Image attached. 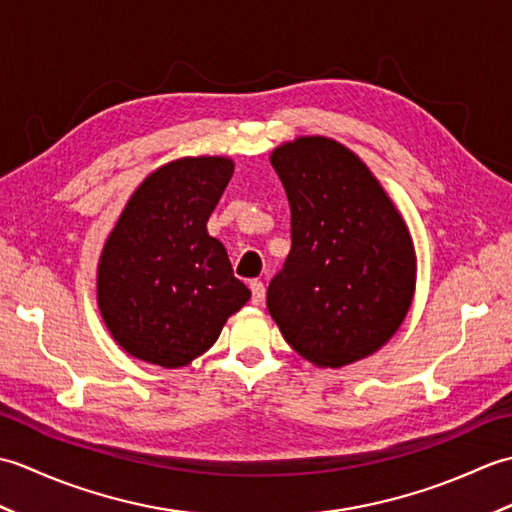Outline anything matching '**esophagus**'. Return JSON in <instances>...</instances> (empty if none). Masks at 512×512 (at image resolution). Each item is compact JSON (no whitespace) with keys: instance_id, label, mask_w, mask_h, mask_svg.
I'll use <instances>...</instances> for the list:
<instances>
[{"instance_id":"obj_1","label":"esophagus","mask_w":512,"mask_h":512,"mask_svg":"<svg viewBox=\"0 0 512 512\" xmlns=\"http://www.w3.org/2000/svg\"><path fill=\"white\" fill-rule=\"evenodd\" d=\"M248 286H250V301H253L255 306H259V303H264V297H266V288H264L262 281L253 279V281H250Z\"/></svg>"}]
</instances>
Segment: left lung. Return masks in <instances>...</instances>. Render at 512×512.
<instances>
[{"label":"left lung","instance_id":"obj_1","mask_svg":"<svg viewBox=\"0 0 512 512\" xmlns=\"http://www.w3.org/2000/svg\"><path fill=\"white\" fill-rule=\"evenodd\" d=\"M270 162L290 202L292 248L268 312L308 361L343 367L383 347L416 286L405 222L363 160L330 138H297Z\"/></svg>","mask_w":512,"mask_h":512}]
</instances>
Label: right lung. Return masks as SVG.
Masks as SVG:
<instances>
[{"mask_svg":"<svg viewBox=\"0 0 512 512\" xmlns=\"http://www.w3.org/2000/svg\"><path fill=\"white\" fill-rule=\"evenodd\" d=\"M231 176L228 158H182L151 173L127 202L99 264V308L125 352L187 365L248 301L226 248L206 233Z\"/></svg>","mask_w":512,"mask_h":512,"instance_id":"1","label":"right lung"}]
</instances>
